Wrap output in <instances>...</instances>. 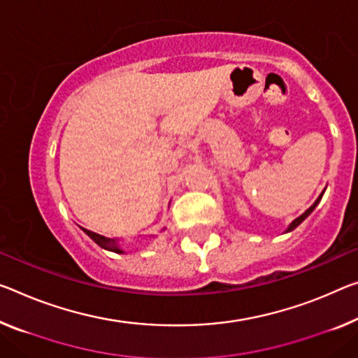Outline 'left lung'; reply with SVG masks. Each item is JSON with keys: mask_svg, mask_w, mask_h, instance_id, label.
<instances>
[{"mask_svg": "<svg viewBox=\"0 0 358 358\" xmlns=\"http://www.w3.org/2000/svg\"><path fill=\"white\" fill-rule=\"evenodd\" d=\"M322 195H323V194H322ZM322 195L317 198V200H315V203H313V205H312V206L309 208V210H307L306 213H302V214H301V216H299L298 219H294V221H293V222H291V225H289V227H288V232H291V230H294L296 227H298V225H299V224H301L302 221H304V219H306L307 216H309V214H310V213H312L313 210H315V206L318 205V201H320V200H322Z\"/></svg>", "mask_w": 358, "mask_h": 358, "instance_id": "left-lung-1", "label": "left lung"}]
</instances>
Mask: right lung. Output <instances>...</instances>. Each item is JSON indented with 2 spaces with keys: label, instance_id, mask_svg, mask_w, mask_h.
Returning a JSON list of instances; mask_svg holds the SVG:
<instances>
[{
  "label": "right lung",
  "instance_id": "right-lung-1",
  "mask_svg": "<svg viewBox=\"0 0 358 358\" xmlns=\"http://www.w3.org/2000/svg\"><path fill=\"white\" fill-rule=\"evenodd\" d=\"M83 230L86 232V235L90 236V238L94 240V243H97L99 246H101V248H103V250H108V251H113V252H123L122 250L118 248L117 240L106 238V236H102V235H99V234H94V232H91V230H86V229H83Z\"/></svg>",
  "mask_w": 358,
  "mask_h": 358
}]
</instances>
